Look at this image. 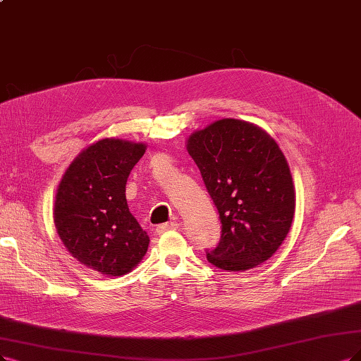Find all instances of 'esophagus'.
Returning <instances> with one entry per match:
<instances>
[{"mask_svg":"<svg viewBox=\"0 0 361 361\" xmlns=\"http://www.w3.org/2000/svg\"><path fill=\"white\" fill-rule=\"evenodd\" d=\"M178 229V223L177 221H169V223H164V224H159L156 228L157 233H164L166 231H176Z\"/></svg>","mask_w":361,"mask_h":361,"instance_id":"1","label":"esophagus"}]
</instances>
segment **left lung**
I'll return each instance as SVG.
<instances>
[{"label":"left lung","mask_w":361,"mask_h":361,"mask_svg":"<svg viewBox=\"0 0 361 361\" xmlns=\"http://www.w3.org/2000/svg\"><path fill=\"white\" fill-rule=\"evenodd\" d=\"M221 221L220 243L207 259L221 271L256 268L272 257L295 217L296 195L287 160L262 128L221 118L188 140Z\"/></svg>","instance_id":"obj_1"}]
</instances>
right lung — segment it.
<instances>
[{"label":"right lung","instance_id":"1","mask_svg":"<svg viewBox=\"0 0 361 361\" xmlns=\"http://www.w3.org/2000/svg\"><path fill=\"white\" fill-rule=\"evenodd\" d=\"M144 153L142 142L99 140L73 160L59 183L53 221L61 241L74 259L106 276L130 272L149 248L125 195Z\"/></svg>","mask_w":361,"mask_h":361}]
</instances>
